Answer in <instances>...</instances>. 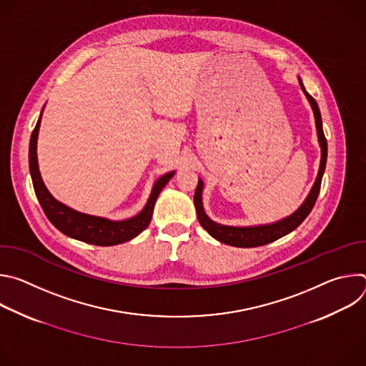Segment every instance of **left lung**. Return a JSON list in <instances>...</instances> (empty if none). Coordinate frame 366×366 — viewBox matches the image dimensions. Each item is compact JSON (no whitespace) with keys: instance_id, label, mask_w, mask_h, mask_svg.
I'll return each mask as SVG.
<instances>
[{"instance_id":"left-lung-1","label":"left lung","mask_w":366,"mask_h":366,"mask_svg":"<svg viewBox=\"0 0 366 366\" xmlns=\"http://www.w3.org/2000/svg\"><path fill=\"white\" fill-rule=\"evenodd\" d=\"M301 89L304 92V95L307 97L311 110L315 113V120H316V130H317V139H319V144L322 149V158H320V167H319V174L317 178L312 184L307 198L304 199V202L297 208V210L275 222V223H269V224H257V226H226V224H220L213 222L210 217H208L204 212V205H202V189H204V182L201 178H198V185L195 188V194H194V204H195V210H197V217L199 224L210 233V236H213L216 240L234 246V247H254V246H262L271 242L278 240L280 237L291 233L292 230H295L304 220L305 217L310 214V212L312 210V207L316 204V199L319 197L320 192V185H322V178L326 169V161H327V140L325 137L323 133V123H322V114L319 110V106L316 99L312 98L304 88L301 78L298 76Z\"/></svg>"}]
</instances>
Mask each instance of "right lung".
<instances>
[{
	"instance_id": "1",
	"label": "right lung",
	"mask_w": 366,
	"mask_h": 366,
	"mask_svg": "<svg viewBox=\"0 0 366 366\" xmlns=\"http://www.w3.org/2000/svg\"><path fill=\"white\" fill-rule=\"evenodd\" d=\"M44 109V107H43ZM43 113V110H41ZM40 117L36 123V127L30 137V146H29V168L30 175L34 187L36 197L43 208V212L49 222L54 224L59 232L64 234L97 246H113L120 244L124 242H129L134 239L137 234H140L150 223L153 207L158 195L161 194L162 188L169 182V179L175 175V171H171L165 175H162L158 181H156L152 187V192L147 198L146 205L143 210L126 220H110L106 217L91 216L85 213H79L74 208L62 204L58 201L54 195L49 192L46 188L40 171H39V162H37V136L40 129Z\"/></svg>"
}]
</instances>
